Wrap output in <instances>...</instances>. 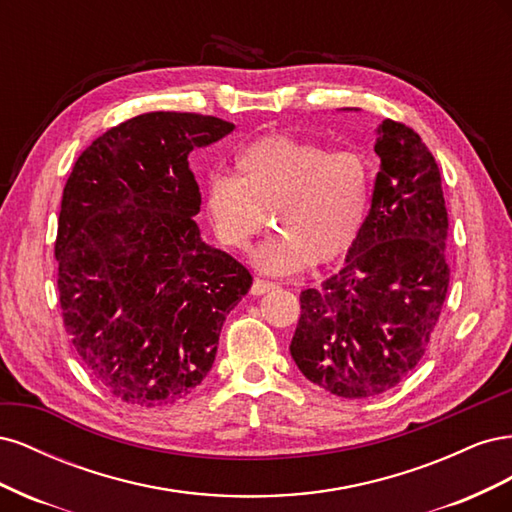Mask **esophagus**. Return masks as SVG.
<instances>
[{
	"label": "esophagus",
	"instance_id": "34e87169",
	"mask_svg": "<svg viewBox=\"0 0 512 512\" xmlns=\"http://www.w3.org/2000/svg\"><path fill=\"white\" fill-rule=\"evenodd\" d=\"M273 288H277L273 282H267V280H254V284H252V294H265V292H269V290H273Z\"/></svg>",
	"mask_w": 512,
	"mask_h": 512
}]
</instances>
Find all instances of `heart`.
I'll use <instances>...</instances> for the list:
<instances>
[{"label": "heart", "instance_id": "obj_1", "mask_svg": "<svg viewBox=\"0 0 512 512\" xmlns=\"http://www.w3.org/2000/svg\"><path fill=\"white\" fill-rule=\"evenodd\" d=\"M237 177L215 173L205 185L213 235L245 252L267 224L254 254L258 269L290 275L329 262L354 245L367 218L369 168L361 153L327 149L288 134H265L237 153Z\"/></svg>", "mask_w": 512, "mask_h": 512}]
</instances>
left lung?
Masks as SVG:
<instances>
[{
    "mask_svg": "<svg viewBox=\"0 0 512 512\" xmlns=\"http://www.w3.org/2000/svg\"><path fill=\"white\" fill-rule=\"evenodd\" d=\"M380 170L346 265L301 292L290 354L346 399L391 391L421 363L448 292V213L436 158L406 123L378 126Z\"/></svg>",
    "mask_w": 512,
    "mask_h": 512,
    "instance_id": "8db88e82",
    "label": "left lung"
}]
</instances>
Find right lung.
Listing matches in <instances>:
<instances>
[{"label":"right lung","instance_id":"1","mask_svg":"<svg viewBox=\"0 0 512 512\" xmlns=\"http://www.w3.org/2000/svg\"><path fill=\"white\" fill-rule=\"evenodd\" d=\"M232 130L200 113L138 115L98 136L66 181L55 239L64 329L89 376L128 406L190 395L252 286L194 222L203 200L190 151Z\"/></svg>","mask_w":512,"mask_h":512}]
</instances>
